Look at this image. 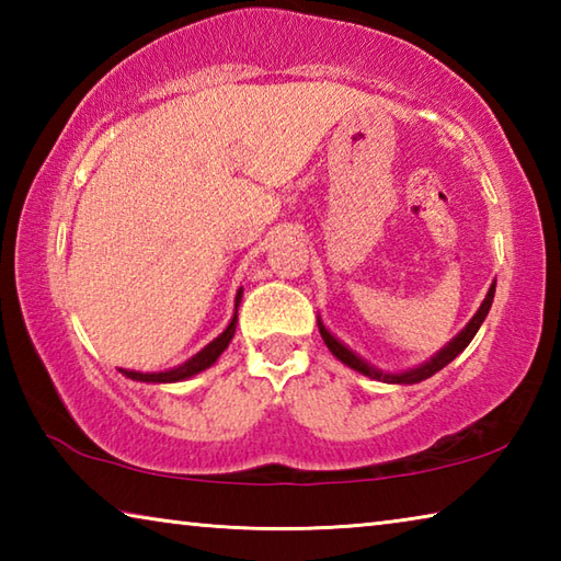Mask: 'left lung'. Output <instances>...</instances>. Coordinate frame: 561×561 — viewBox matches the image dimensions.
Here are the masks:
<instances>
[{"mask_svg": "<svg viewBox=\"0 0 561 561\" xmlns=\"http://www.w3.org/2000/svg\"><path fill=\"white\" fill-rule=\"evenodd\" d=\"M492 297H495V284H492V287H490L485 301H482V307L478 309V314H474V317L470 319V324L465 327V329L460 331V334L455 336V339L450 341V344L440 351V354H435V356L428 360V364H423V366H417V368H411V371H405V374H381V371H376V368L368 366L366 360H360L356 354H351V351H348L344 344H341V341H336L334 336H331L329 331L324 329V324H321V321H319V334H321V339H324V344L329 346L331 354H334L339 360H344L346 366L356 368L358 374L371 376V378H378V381H388V383H417V381H425V378H431L433 374H438L443 366H448L450 360L460 354V351H465V346L470 344L472 336L478 334V329H480L482 321H485L488 311H490V307H492Z\"/></svg>", "mask_w": 561, "mask_h": 561, "instance_id": "obj_1", "label": "left lung"}]
</instances>
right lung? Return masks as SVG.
Returning a JSON list of instances; mask_svg holds the SVG:
<instances>
[{"label":"right lung","mask_w":561,"mask_h":561,"mask_svg":"<svg viewBox=\"0 0 561 561\" xmlns=\"http://www.w3.org/2000/svg\"><path fill=\"white\" fill-rule=\"evenodd\" d=\"M242 299V289L237 291V299H234V317L230 321V327H227L220 336H217L213 344H207L201 354L193 356L187 360V364L173 368V371H163V374H136V371H123L128 378H133V381H144V383H173V381H183V378H190L195 374L205 371V368H210L217 356L222 354V351L227 348V344H230L232 336H234V327H237V304H240Z\"/></svg>","instance_id":"obj_1"}]
</instances>
